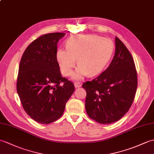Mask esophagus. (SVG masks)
<instances>
[{"mask_svg":"<svg viewBox=\"0 0 154 154\" xmlns=\"http://www.w3.org/2000/svg\"><path fill=\"white\" fill-rule=\"evenodd\" d=\"M74 85L75 88H79V87H81V84L79 83V82H75Z\"/></svg>","mask_w":154,"mask_h":154,"instance_id":"obj_1","label":"esophagus"}]
</instances>
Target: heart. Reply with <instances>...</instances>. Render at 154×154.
I'll return each mask as SVG.
<instances>
[{
    "mask_svg": "<svg viewBox=\"0 0 154 154\" xmlns=\"http://www.w3.org/2000/svg\"><path fill=\"white\" fill-rule=\"evenodd\" d=\"M66 48H59L56 52L61 72L69 76L78 58L79 66L73 77L81 79L88 74L94 76L102 72L112 56L114 46L109 38L95 35H77L67 39Z\"/></svg>",
    "mask_w": 154,
    "mask_h": 154,
    "instance_id": "heart-1",
    "label": "heart"
}]
</instances>
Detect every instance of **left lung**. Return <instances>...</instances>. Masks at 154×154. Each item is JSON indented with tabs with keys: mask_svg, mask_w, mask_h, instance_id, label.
<instances>
[{
	"mask_svg": "<svg viewBox=\"0 0 154 154\" xmlns=\"http://www.w3.org/2000/svg\"><path fill=\"white\" fill-rule=\"evenodd\" d=\"M116 52L108 68L83 84L87 92L85 108L91 119L98 123L116 122L129 110L137 88V73L133 57L116 37Z\"/></svg>",
	"mask_w": 154,
	"mask_h": 154,
	"instance_id": "1",
	"label": "left lung"
}]
</instances>
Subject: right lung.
Wrapping results in <instances>:
<instances>
[{
  "label": "right lung",
  "mask_w": 154,
  "mask_h": 154,
  "mask_svg": "<svg viewBox=\"0 0 154 154\" xmlns=\"http://www.w3.org/2000/svg\"><path fill=\"white\" fill-rule=\"evenodd\" d=\"M63 33L42 35L29 45L20 63L17 92L27 115L41 124H49L63 115L74 85L60 73L57 44Z\"/></svg>",
  "instance_id": "obj_1"
}]
</instances>
